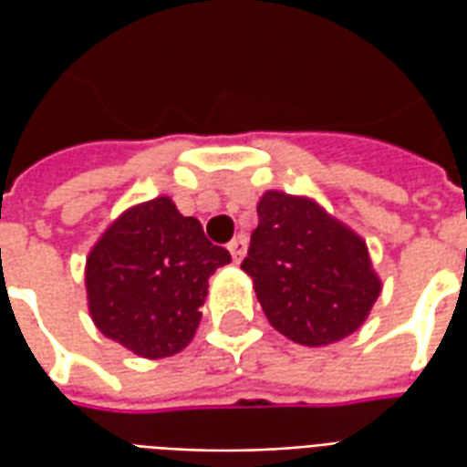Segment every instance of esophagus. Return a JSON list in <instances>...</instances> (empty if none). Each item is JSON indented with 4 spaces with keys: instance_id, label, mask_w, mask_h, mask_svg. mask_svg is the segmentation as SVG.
I'll list each match as a JSON object with an SVG mask.
<instances>
[{
    "instance_id": "obj_1",
    "label": "esophagus",
    "mask_w": 467,
    "mask_h": 467,
    "mask_svg": "<svg viewBox=\"0 0 467 467\" xmlns=\"http://www.w3.org/2000/svg\"><path fill=\"white\" fill-rule=\"evenodd\" d=\"M227 250H230V254H233L234 263H240V260L244 257V250H247V237H244V234H237L233 243L227 244Z\"/></svg>"
}]
</instances>
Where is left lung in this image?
Here are the masks:
<instances>
[{
    "label": "left lung",
    "mask_w": 467,
    "mask_h": 467,
    "mask_svg": "<svg viewBox=\"0 0 467 467\" xmlns=\"http://www.w3.org/2000/svg\"><path fill=\"white\" fill-rule=\"evenodd\" d=\"M243 270L277 333L297 345L352 335L380 295L368 244L310 197L267 190Z\"/></svg>",
    "instance_id": "1"
}]
</instances>
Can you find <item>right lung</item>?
<instances>
[{"instance_id": "obj_1", "label": "right lung", "mask_w": 467, "mask_h": 467, "mask_svg": "<svg viewBox=\"0 0 467 467\" xmlns=\"http://www.w3.org/2000/svg\"><path fill=\"white\" fill-rule=\"evenodd\" d=\"M230 253L184 217L170 197L124 210L89 250L87 305L97 330L140 358L160 360L190 345L207 280Z\"/></svg>"}]
</instances>
